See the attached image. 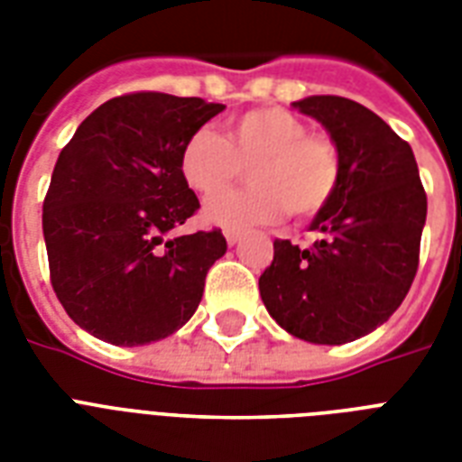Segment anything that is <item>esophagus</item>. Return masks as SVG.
Listing matches in <instances>:
<instances>
[{"label": "esophagus", "mask_w": 462, "mask_h": 462, "mask_svg": "<svg viewBox=\"0 0 462 462\" xmlns=\"http://www.w3.org/2000/svg\"><path fill=\"white\" fill-rule=\"evenodd\" d=\"M239 237H242V232L239 230H225V239H227V245H237Z\"/></svg>", "instance_id": "esophagus-1"}]
</instances>
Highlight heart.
Returning a JSON list of instances; mask_svg holds the SVG:
<instances>
[{
	"label": "heart",
	"mask_w": 462,
	"mask_h": 462,
	"mask_svg": "<svg viewBox=\"0 0 462 462\" xmlns=\"http://www.w3.org/2000/svg\"><path fill=\"white\" fill-rule=\"evenodd\" d=\"M250 167L253 187L213 196L203 217L220 227H249L319 216L340 184V153L323 134L285 107H254L225 122L223 136L199 129L180 153L181 177L196 194L210 196Z\"/></svg>",
	"instance_id": "1"
}]
</instances>
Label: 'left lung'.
<instances>
[{"label": "left lung", "instance_id": "8db88e82", "mask_svg": "<svg viewBox=\"0 0 462 462\" xmlns=\"http://www.w3.org/2000/svg\"><path fill=\"white\" fill-rule=\"evenodd\" d=\"M295 107L326 126L340 153V184L311 220L321 239L302 249L275 239L259 290L278 326L316 345L372 333L408 295L427 220L415 155L365 105L340 96L304 97Z\"/></svg>", "mask_w": 462, "mask_h": 462}]
</instances>
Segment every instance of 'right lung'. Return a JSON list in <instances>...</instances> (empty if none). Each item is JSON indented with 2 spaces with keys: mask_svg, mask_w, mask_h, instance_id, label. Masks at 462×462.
Returning <instances> with one entry per match:
<instances>
[{
  "mask_svg": "<svg viewBox=\"0 0 462 462\" xmlns=\"http://www.w3.org/2000/svg\"><path fill=\"white\" fill-rule=\"evenodd\" d=\"M225 105L155 90L90 112L61 148L42 203L50 281L67 314L112 345L172 336L194 316L223 232L167 237L199 210L181 146Z\"/></svg>",
  "mask_w": 462,
  "mask_h": 462,
  "instance_id": "obj_1",
  "label": "right lung"
}]
</instances>
